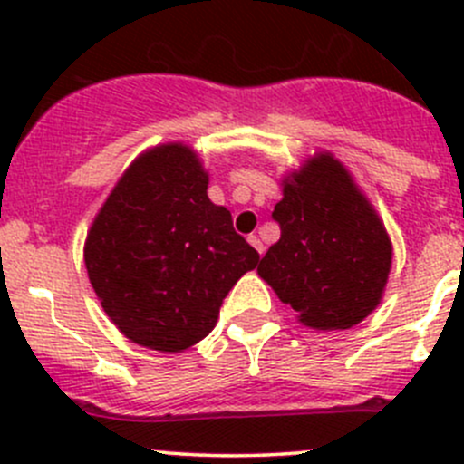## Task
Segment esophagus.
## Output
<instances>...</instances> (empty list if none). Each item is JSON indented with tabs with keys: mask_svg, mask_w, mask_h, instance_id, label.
Returning a JSON list of instances; mask_svg holds the SVG:
<instances>
[{
	"mask_svg": "<svg viewBox=\"0 0 464 464\" xmlns=\"http://www.w3.org/2000/svg\"><path fill=\"white\" fill-rule=\"evenodd\" d=\"M249 242H251V246L258 251V254H265V245H262V240L258 236H249Z\"/></svg>",
	"mask_w": 464,
	"mask_h": 464,
	"instance_id": "obj_1",
	"label": "esophagus"
}]
</instances>
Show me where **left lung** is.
Segmentation results:
<instances>
[{"label":"left lung","instance_id":"8db88e82","mask_svg":"<svg viewBox=\"0 0 464 464\" xmlns=\"http://www.w3.org/2000/svg\"><path fill=\"white\" fill-rule=\"evenodd\" d=\"M271 218L280 240L258 274L298 321L316 330H348L379 305L391 240L368 199L332 154H321L285 179Z\"/></svg>","mask_w":464,"mask_h":464}]
</instances>
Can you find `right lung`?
<instances>
[{
    "instance_id": "obj_1",
    "label": "right lung",
    "mask_w": 464,
    "mask_h": 464,
    "mask_svg": "<svg viewBox=\"0 0 464 464\" xmlns=\"http://www.w3.org/2000/svg\"><path fill=\"white\" fill-rule=\"evenodd\" d=\"M208 175L181 143L141 154L93 219L85 265L102 310L134 343L179 353L215 327L260 254L206 195Z\"/></svg>"
}]
</instances>
